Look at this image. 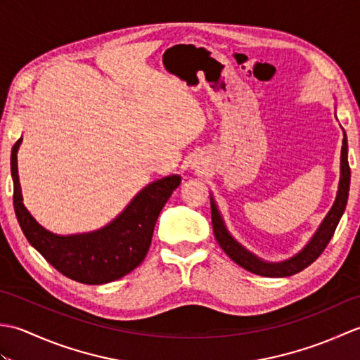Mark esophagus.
Here are the masks:
<instances>
[{
	"mask_svg": "<svg viewBox=\"0 0 360 360\" xmlns=\"http://www.w3.org/2000/svg\"><path fill=\"white\" fill-rule=\"evenodd\" d=\"M202 165H204V162H202V160H200V159L195 160V162H193V167L196 168V170H200V168H202Z\"/></svg>",
	"mask_w": 360,
	"mask_h": 360,
	"instance_id": "1",
	"label": "esophagus"
}]
</instances>
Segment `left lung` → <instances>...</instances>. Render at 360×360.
<instances>
[{
    "instance_id": "8db88e82",
    "label": "left lung",
    "mask_w": 360,
    "mask_h": 360,
    "mask_svg": "<svg viewBox=\"0 0 360 360\" xmlns=\"http://www.w3.org/2000/svg\"><path fill=\"white\" fill-rule=\"evenodd\" d=\"M349 178H351V170L348 164V141H347L345 131H343V142H342V153H340V181H339L338 196H335L333 207L330 212H328V215L325 217L322 224H320L317 232L309 240L307 246L298 252L297 255L290 257L289 259H285V262H280V263L264 262V259L258 258L248 249H244L241 244L236 241L231 233H229L215 201H213V198H210L213 233H215V238L221 246V249H223L236 264H240L246 271L257 275H263V277H289V275L300 272L304 269V267H308L311 263H314L320 257V254L325 250V248L328 246V243H330V240L333 238L335 227H338L343 212H345V207H347L348 193H349Z\"/></svg>"
}]
</instances>
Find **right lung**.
Masks as SVG:
<instances>
[{"mask_svg":"<svg viewBox=\"0 0 360 360\" xmlns=\"http://www.w3.org/2000/svg\"><path fill=\"white\" fill-rule=\"evenodd\" d=\"M21 141L15 142L11 155L13 209L30 246L58 272L85 285H103L136 269L147 255L159 213L181 184V176H167L143 187L116 219L98 231L57 235L38 224L22 204L17 164Z\"/></svg>","mask_w":360,"mask_h":360,"instance_id":"1","label":"right lung"}]
</instances>
